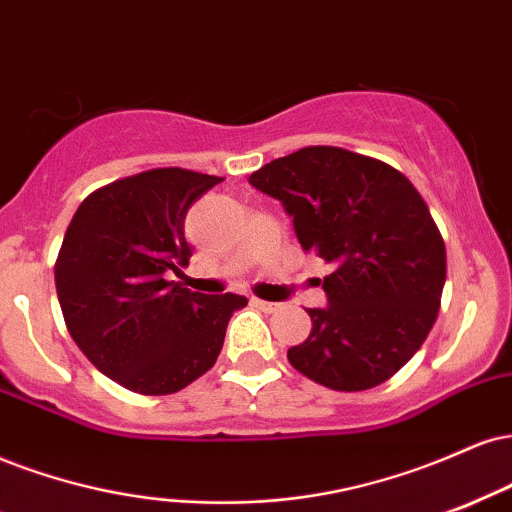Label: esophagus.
I'll return each mask as SVG.
<instances>
[{
	"mask_svg": "<svg viewBox=\"0 0 512 512\" xmlns=\"http://www.w3.org/2000/svg\"><path fill=\"white\" fill-rule=\"evenodd\" d=\"M252 305L260 307V310H264V312H274L276 307H279L276 303H267V300H260V298H252Z\"/></svg>",
	"mask_w": 512,
	"mask_h": 512,
	"instance_id": "1",
	"label": "esophagus"
}]
</instances>
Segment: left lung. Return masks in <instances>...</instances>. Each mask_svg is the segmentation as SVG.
<instances>
[{
	"label": "left lung",
	"mask_w": 512,
	"mask_h": 512,
	"mask_svg": "<svg viewBox=\"0 0 512 512\" xmlns=\"http://www.w3.org/2000/svg\"><path fill=\"white\" fill-rule=\"evenodd\" d=\"M293 217L305 252L331 264L326 305L288 362L334 391L391 379L420 350L446 283V245L415 186L343 147H303L250 176Z\"/></svg>",
	"instance_id": "left-lung-1"
}]
</instances>
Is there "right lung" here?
I'll return each instance as SVG.
<instances>
[{
  "label": "right lung",
  "instance_id": "right-lung-1",
  "mask_svg": "<svg viewBox=\"0 0 512 512\" xmlns=\"http://www.w3.org/2000/svg\"><path fill=\"white\" fill-rule=\"evenodd\" d=\"M221 183L197 171L152 169L80 202L54 281L66 329L83 355L143 396H166L212 369L226 326L248 298L193 293L171 272L188 267L186 214Z\"/></svg>",
  "mask_w": 512,
  "mask_h": 512
}]
</instances>
